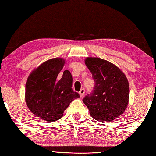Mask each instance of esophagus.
Listing matches in <instances>:
<instances>
[{
    "mask_svg": "<svg viewBox=\"0 0 156 156\" xmlns=\"http://www.w3.org/2000/svg\"><path fill=\"white\" fill-rule=\"evenodd\" d=\"M84 94H85V90H84V88H82L81 90H80V92H79V94H80V97H83V96L84 95Z\"/></svg>",
    "mask_w": 156,
    "mask_h": 156,
    "instance_id": "esophagus-1",
    "label": "esophagus"
}]
</instances>
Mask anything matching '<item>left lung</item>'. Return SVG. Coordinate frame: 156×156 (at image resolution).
I'll use <instances>...</instances> for the list:
<instances>
[{"instance_id": "left-lung-1", "label": "left lung", "mask_w": 156, "mask_h": 156, "mask_svg": "<svg viewBox=\"0 0 156 156\" xmlns=\"http://www.w3.org/2000/svg\"><path fill=\"white\" fill-rule=\"evenodd\" d=\"M95 85L83 98L92 118L100 122L114 120L122 114L129 102V87L125 75L115 65L98 58L85 60Z\"/></svg>"}]
</instances>
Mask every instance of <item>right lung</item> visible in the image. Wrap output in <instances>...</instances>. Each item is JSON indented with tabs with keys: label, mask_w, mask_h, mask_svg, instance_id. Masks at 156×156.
<instances>
[{
	"label": "right lung",
	"mask_w": 156,
	"mask_h": 156,
	"mask_svg": "<svg viewBox=\"0 0 156 156\" xmlns=\"http://www.w3.org/2000/svg\"><path fill=\"white\" fill-rule=\"evenodd\" d=\"M64 63L62 58L49 59L35 69L26 82V103L29 110L43 120H58L70 102L80 97L72 90V76L68 70L56 80Z\"/></svg>",
	"instance_id": "1"
}]
</instances>
